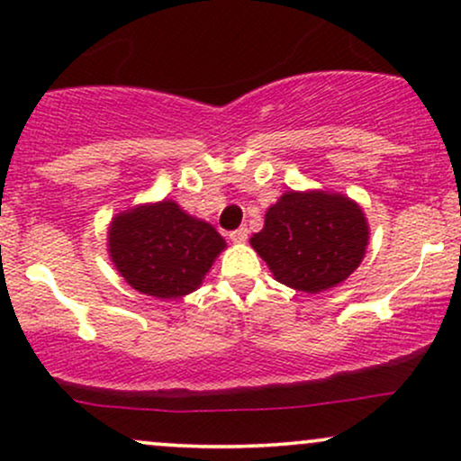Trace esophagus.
I'll return each mask as SVG.
<instances>
[{"mask_svg":"<svg viewBox=\"0 0 461 461\" xmlns=\"http://www.w3.org/2000/svg\"><path fill=\"white\" fill-rule=\"evenodd\" d=\"M247 236H249L247 227H238V230L230 231V240H231V242H245Z\"/></svg>","mask_w":461,"mask_h":461,"instance_id":"34e87169","label":"esophagus"}]
</instances>
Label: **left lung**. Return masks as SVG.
Masks as SVG:
<instances>
[{"label":"left lung","mask_w":461,"mask_h":461,"mask_svg":"<svg viewBox=\"0 0 461 461\" xmlns=\"http://www.w3.org/2000/svg\"><path fill=\"white\" fill-rule=\"evenodd\" d=\"M363 210L335 193H285L268 208L264 230L251 238L275 279L318 294L346 281L367 249Z\"/></svg>","instance_id":"1"}]
</instances>
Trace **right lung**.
<instances>
[{"mask_svg": "<svg viewBox=\"0 0 461 461\" xmlns=\"http://www.w3.org/2000/svg\"><path fill=\"white\" fill-rule=\"evenodd\" d=\"M225 249L212 225L165 202L122 212L109 230V253L126 284L157 298L197 290Z\"/></svg>", "mask_w": 461, "mask_h": 461, "instance_id": "right-lung-1", "label": "right lung"}]
</instances>
